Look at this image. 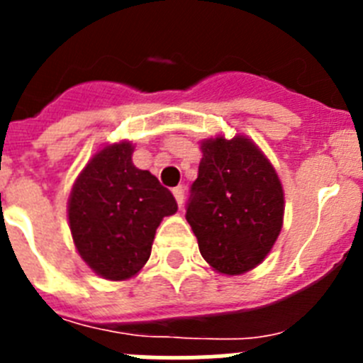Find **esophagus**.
<instances>
[{
  "mask_svg": "<svg viewBox=\"0 0 363 363\" xmlns=\"http://www.w3.org/2000/svg\"><path fill=\"white\" fill-rule=\"evenodd\" d=\"M172 194H174L176 201H178V205L182 207L184 205V194H185V189L184 187H176L172 189Z\"/></svg>",
  "mask_w": 363,
  "mask_h": 363,
  "instance_id": "esophagus-1",
  "label": "esophagus"
}]
</instances>
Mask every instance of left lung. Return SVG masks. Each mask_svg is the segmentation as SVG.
<instances>
[{
	"mask_svg": "<svg viewBox=\"0 0 363 363\" xmlns=\"http://www.w3.org/2000/svg\"><path fill=\"white\" fill-rule=\"evenodd\" d=\"M201 152L185 218L214 271L243 274L264 262L284 225L281 182L247 136L209 138Z\"/></svg>",
	"mask_w": 363,
	"mask_h": 363,
	"instance_id": "8db88e82",
	"label": "left lung"
}]
</instances>
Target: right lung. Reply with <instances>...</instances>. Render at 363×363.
<instances>
[{
  "instance_id": "right-lung-1",
  "label": "right lung",
  "mask_w": 363,
  "mask_h": 363,
  "mask_svg": "<svg viewBox=\"0 0 363 363\" xmlns=\"http://www.w3.org/2000/svg\"><path fill=\"white\" fill-rule=\"evenodd\" d=\"M134 145H105L76 178L69 198V225L79 256L105 280H129L150 256L154 234L178 211L158 178L133 163Z\"/></svg>"
}]
</instances>
